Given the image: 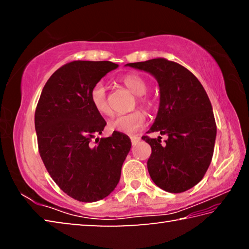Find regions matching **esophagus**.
I'll use <instances>...</instances> for the list:
<instances>
[{"label": "esophagus", "mask_w": 249, "mask_h": 249, "mask_svg": "<svg viewBox=\"0 0 249 249\" xmlns=\"http://www.w3.org/2000/svg\"><path fill=\"white\" fill-rule=\"evenodd\" d=\"M130 141H132V144H133V145H136L137 142L141 141V137H138V136H132V137H130Z\"/></svg>", "instance_id": "esophagus-1"}]
</instances>
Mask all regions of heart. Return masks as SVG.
I'll use <instances>...</instances> for the list:
<instances>
[{
  "label": "heart",
  "instance_id": "b5f03b06",
  "mask_svg": "<svg viewBox=\"0 0 249 249\" xmlns=\"http://www.w3.org/2000/svg\"><path fill=\"white\" fill-rule=\"evenodd\" d=\"M122 82L132 93L137 95L138 103L146 108H149L151 107V101L142 96L148 90V87H147L146 81L141 75L133 73L126 74L122 79ZM90 100L95 111L100 113L101 115L111 116L113 114V109L111 103H109L107 89H105L103 83L98 82L94 84L90 92ZM145 120V113L141 109H136V111L129 113V114L114 117V119L108 122V128L111 130H115V132L130 134L140 129L144 125Z\"/></svg>",
  "mask_w": 249,
  "mask_h": 249
}]
</instances>
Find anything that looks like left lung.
Wrapping results in <instances>:
<instances>
[{"mask_svg": "<svg viewBox=\"0 0 249 249\" xmlns=\"http://www.w3.org/2000/svg\"><path fill=\"white\" fill-rule=\"evenodd\" d=\"M126 66L154 75L159 86L158 113L147 133L168 140L161 144L160 136L142 137L151 147L150 178L167 192L187 191L200 182L212 160L216 124L209 96L195 74L165 58Z\"/></svg>", "mask_w": 249, "mask_h": 249, "instance_id": "8db88e82", "label": "left lung"}]
</instances>
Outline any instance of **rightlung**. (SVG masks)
<instances>
[{
  "mask_svg": "<svg viewBox=\"0 0 249 249\" xmlns=\"http://www.w3.org/2000/svg\"><path fill=\"white\" fill-rule=\"evenodd\" d=\"M119 65L111 61H72L46 82L35 112L38 150L58 187L80 202L104 199L116 188L132 147L127 135H101L107 125L95 111L90 92Z\"/></svg>",
  "mask_w": 249,
  "mask_h": 249,
  "instance_id": "right-lung-1",
  "label": "right lung"
}]
</instances>
